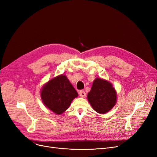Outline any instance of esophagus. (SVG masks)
I'll use <instances>...</instances> for the list:
<instances>
[{"instance_id": "esophagus-1", "label": "esophagus", "mask_w": 157, "mask_h": 157, "mask_svg": "<svg viewBox=\"0 0 157 157\" xmlns=\"http://www.w3.org/2000/svg\"><path fill=\"white\" fill-rule=\"evenodd\" d=\"M79 95L81 97H86V93H85V91H83V90H80Z\"/></svg>"}]
</instances>
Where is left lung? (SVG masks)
I'll return each mask as SVG.
<instances>
[{
  "label": "left lung",
  "instance_id": "1",
  "mask_svg": "<svg viewBox=\"0 0 157 157\" xmlns=\"http://www.w3.org/2000/svg\"><path fill=\"white\" fill-rule=\"evenodd\" d=\"M87 97L93 109L101 114L108 112L117 102V94L112 84L100 78L94 80Z\"/></svg>",
  "mask_w": 157,
  "mask_h": 157
}]
</instances>
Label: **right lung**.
I'll list each match as a JSON object with an SVG mask.
<instances>
[{"label":"right lung","instance_id":"right-lung-1","mask_svg":"<svg viewBox=\"0 0 157 157\" xmlns=\"http://www.w3.org/2000/svg\"><path fill=\"white\" fill-rule=\"evenodd\" d=\"M78 95L76 90L65 75L59 76L48 81L40 93L44 104L58 114L67 110Z\"/></svg>","mask_w":157,"mask_h":157}]
</instances>
